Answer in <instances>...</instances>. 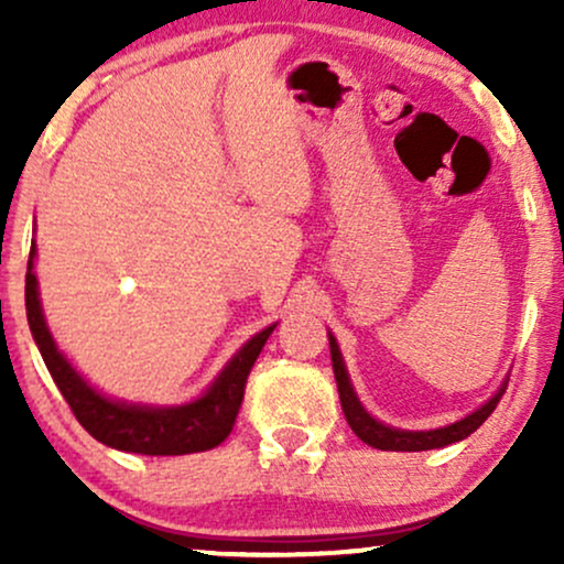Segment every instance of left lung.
<instances>
[{"instance_id":"left-lung-1","label":"left lung","mask_w":564,"mask_h":564,"mask_svg":"<svg viewBox=\"0 0 564 564\" xmlns=\"http://www.w3.org/2000/svg\"><path fill=\"white\" fill-rule=\"evenodd\" d=\"M328 345H332L334 379H336V390H339L341 411H345L347 424L352 426V432L360 440H364V443H368L371 448H379V451H432V448H445V445H451V443H458V440L469 437L471 432H475L477 426H480L485 419H488L490 413L496 411L498 400H501V394L507 392V381L509 379L503 381L501 390H498L494 398L488 400V403L477 408V411H471L469 416H464L462 422H456V424L440 426V430H426V432L394 430V426H387V424L377 422V419H373L371 413H368L366 408L360 405L358 394H355L352 384H349V377H347L345 360H341L339 345H336V339L332 334H328Z\"/></svg>"}]
</instances>
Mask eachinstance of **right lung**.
<instances>
[{
  "label": "right lung",
  "mask_w": 564,
  "mask_h": 564,
  "mask_svg": "<svg viewBox=\"0 0 564 564\" xmlns=\"http://www.w3.org/2000/svg\"><path fill=\"white\" fill-rule=\"evenodd\" d=\"M36 246L31 243L29 273H25V315H29L31 334L42 352L50 377L55 379L57 390L63 392L66 403L79 419V424L102 445L116 451L142 453V456H185V453L209 451L230 435L236 424L238 408L243 400V387L249 379L251 366L260 358L264 341L273 334L275 326L251 336L246 345L230 358V364L219 371L212 387L198 400L185 405L153 408L132 405L106 398L87 381L76 368L63 358L57 349L47 323H44L42 302H39V286L34 275Z\"/></svg>",
  "instance_id": "right-lung-1"
}]
</instances>
